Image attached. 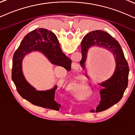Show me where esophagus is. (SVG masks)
Here are the masks:
<instances>
[{"label": "esophagus", "mask_w": 135, "mask_h": 135, "mask_svg": "<svg viewBox=\"0 0 135 135\" xmlns=\"http://www.w3.org/2000/svg\"><path fill=\"white\" fill-rule=\"evenodd\" d=\"M71 68L73 69H77L79 68V65H78L77 63L73 62L72 63V64H71Z\"/></svg>", "instance_id": "34e87169"}]
</instances>
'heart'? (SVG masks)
I'll list each match as a JSON object with an SVG mask.
<instances>
[{
	"label": "heart",
	"mask_w": 135,
	"mask_h": 135,
	"mask_svg": "<svg viewBox=\"0 0 135 135\" xmlns=\"http://www.w3.org/2000/svg\"><path fill=\"white\" fill-rule=\"evenodd\" d=\"M71 89L73 90L74 91L76 92H80V86L79 83H78L76 81H73L71 84Z\"/></svg>",
	"instance_id": "1"
}]
</instances>
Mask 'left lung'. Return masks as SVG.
<instances>
[{"instance_id":"8db88e82","label":"left lung","mask_w":135,"mask_h":135,"mask_svg":"<svg viewBox=\"0 0 135 135\" xmlns=\"http://www.w3.org/2000/svg\"><path fill=\"white\" fill-rule=\"evenodd\" d=\"M93 46L103 47L113 54L116 63L113 75L99 85L102 88L100 91L101 101L97 108L103 111L110 108L122 99L128 86L129 67L122 47L118 41L107 32L94 30L86 34L81 43L82 59L80 62L82 69H85V62L88 49ZM87 76V75H86Z\"/></svg>"}]
</instances>
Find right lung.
<instances>
[{
	"mask_svg": "<svg viewBox=\"0 0 135 135\" xmlns=\"http://www.w3.org/2000/svg\"><path fill=\"white\" fill-rule=\"evenodd\" d=\"M33 51L42 53L51 64L62 66L67 70H70L71 60L61 50L55 34L42 28L32 30L25 35L13 57L12 78L20 96L33 105L59 110L60 105L55 101L57 85L50 90L38 91L24 77L22 60L27 54Z\"/></svg>",
	"mask_w": 135,
	"mask_h": 135,
	"instance_id": "obj_1",
	"label": "right lung"
}]
</instances>
